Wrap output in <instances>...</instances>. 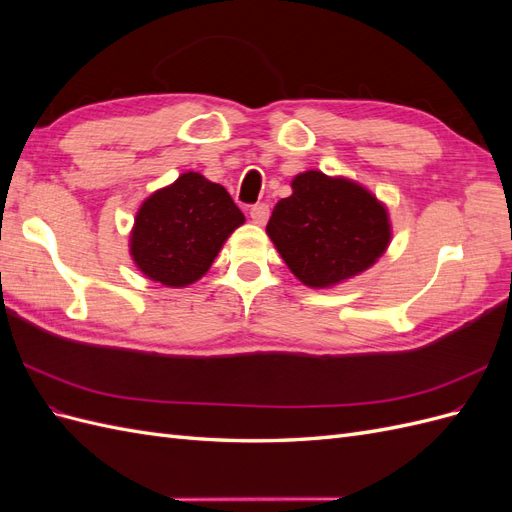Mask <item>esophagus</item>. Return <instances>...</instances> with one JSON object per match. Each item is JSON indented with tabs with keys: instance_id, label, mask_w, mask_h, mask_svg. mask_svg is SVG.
<instances>
[{
	"instance_id": "esophagus-1",
	"label": "esophagus",
	"mask_w": 512,
	"mask_h": 512,
	"mask_svg": "<svg viewBox=\"0 0 512 512\" xmlns=\"http://www.w3.org/2000/svg\"><path fill=\"white\" fill-rule=\"evenodd\" d=\"M269 205L267 203H258V205H254L252 209H250V215H252V220L256 222V224H267V220H269Z\"/></svg>"
}]
</instances>
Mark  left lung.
<instances>
[{"mask_svg": "<svg viewBox=\"0 0 512 512\" xmlns=\"http://www.w3.org/2000/svg\"><path fill=\"white\" fill-rule=\"evenodd\" d=\"M267 232L305 286L327 288L369 269L391 241L389 213L359 183L320 170L294 177Z\"/></svg>", "mask_w": 512, "mask_h": 512, "instance_id": "left-lung-1", "label": "left lung"}]
</instances>
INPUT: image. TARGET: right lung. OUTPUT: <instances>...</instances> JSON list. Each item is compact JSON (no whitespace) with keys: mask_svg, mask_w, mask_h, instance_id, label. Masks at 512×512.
Instances as JSON below:
<instances>
[{"mask_svg":"<svg viewBox=\"0 0 512 512\" xmlns=\"http://www.w3.org/2000/svg\"><path fill=\"white\" fill-rule=\"evenodd\" d=\"M243 222L220 183L183 173L138 209L130 254L149 280L181 288L209 271L230 232Z\"/></svg>","mask_w":512,"mask_h":512,"instance_id":"1","label":"right lung"}]
</instances>
